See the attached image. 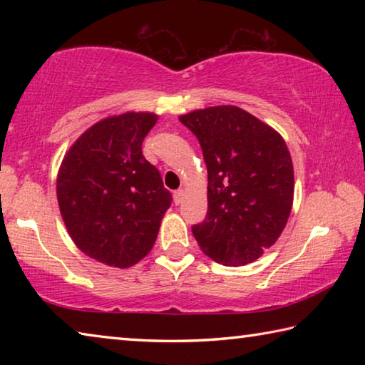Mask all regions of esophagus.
Masks as SVG:
<instances>
[{
    "label": "esophagus",
    "instance_id": "1",
    "mask_svg": "<svg viewBox=\"0 0 365 365\" xmlns=\"http://www.w3.org/2000/svg\"><path fill=\"white\" fill-rule=\"evenodd\" d=\"M183 197H185V191L183 190L174 191V202H175V205H180V202L183 201Z\"/></svg>",
    "mask_w": 365,
    "mask_h": 365
}]
</instances>
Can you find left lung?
Listing matches in <instances>:
<instances>
[{"mask_svg":"<svg viewBox=\"0 0 365 365\" xmlns=\"http://www.w3.org/2000/svg\"><path fill=\"white\" fill-rule=\"evenodd\" d=\"M200 141L207 165V215L191 227L205 255L224 265L255 262L285 228L294 174L279 132L237 106L178 117Z\"/></svg>","mask_w":365,"mask_h":365,"instance_id":"left-lung-1","label":"left lung"}]
</instances>
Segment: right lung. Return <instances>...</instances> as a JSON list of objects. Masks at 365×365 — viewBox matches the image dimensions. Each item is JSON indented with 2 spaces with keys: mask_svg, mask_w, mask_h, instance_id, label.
I'll return each mask as SVG.
<instances>
[{
  "mask_svg": "<svg viewBox=\"0 0 365 365\" xmlns=\"http://www.w3.org/2000/svg\"><path fill=\"white\" fill-rule=\"evenodd\" d=\"M153 113L106 117L80 135L59 168L61 215L77 248L113 267H130L151 251L172 195L141 143Z\"/></svg>",
  "mask_w": 365,
  "mask_h": 365,
  "instance_id": "right-lung-1",
  "label": "right lung"
}]
</instances>
